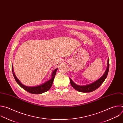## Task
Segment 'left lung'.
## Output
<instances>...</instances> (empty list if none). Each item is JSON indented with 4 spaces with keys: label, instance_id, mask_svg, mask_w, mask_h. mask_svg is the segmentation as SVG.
Masks as SVG:
<instances>
[{
    "label": "left lung",
    "instance_id": "obj_1",
    "mask_svg": "<svg viewBox=\"0 0 123 123\" xmlns=\"http://www.w3.org/2000/svg\"><path fill=\"white\" fill-rule=\"evenodd\" d=\"M108 66L107 68V69L105 71V72L103 74V75L99 79L95 81V82L86 85V86H80L76 85L72 80L70 78V83L71 85V86L77 91L80 92H84V93H88V92H91L92 91H94V90L98 89L100 86L102 84V83L104 82L105 80L106 79L109 70V59H108Z\"/></svg>",
    "mask_w": 123,
    "mask_h": 123
}]
</instances>
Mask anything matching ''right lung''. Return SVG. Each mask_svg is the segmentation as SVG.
<instances>
[{
  "mask_svg": "<svg viewBox=\"0 0 123 123\" xmlns=\"http://www.w3.org/2000/svg\"><path fill=\"white\" fill-rule=\"evenodd\" d=\"M12 72L13 73V75L14 77L15 80L16 81L17 83L25 90L27 92H28L30 93L33 94H42L45 92L48 91L51 88V87L53 85L54 80L56 74V72L57 70V68L55 69L54 70V71L53 72V73L52 74L51 79L47 81L46 82L43 84V85H41L40 86H35V87H29V86H26L23 85L20 82V80L17 79V78L16 77L15 75L14 74V73L13 72V69L12 65Z\"/></svg>",
  "mask_w": 123,
  "mask_h": 123,
  "instance_id": "1",
  "label": "right lung"
}]
</instances>
